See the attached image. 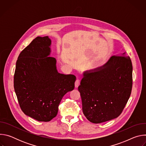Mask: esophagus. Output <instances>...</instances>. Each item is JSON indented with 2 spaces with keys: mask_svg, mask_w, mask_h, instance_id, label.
<instances>
[{
  "mask_svg": "<svg viewBox=\"0 0 146 146\" xmlns=\"http://www.w3.org/2000/svg\"><path fill=\"white\" fill-rule=\"evenodd\" d=\"M80 81L78 78H77L75 82V87L78 88V87L80 86Z\"/></svg>",
  "mask_w": 146,
  "mask_h": 146,
  "instance_id": "obj_1",
  "label": "esophagus"
}]
</instances>
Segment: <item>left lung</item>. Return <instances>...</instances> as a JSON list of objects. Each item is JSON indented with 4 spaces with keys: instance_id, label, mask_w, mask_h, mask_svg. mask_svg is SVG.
Returning a JSON list of instances; mask_svg holds the SVG:
<instances>
[{
    "instance_id": "left-lung-1",
    "label": "left lung",
    "mask_w": 146,
    "mask_h": 146,
    "mask_svg": "<svg viewBox=\"0 0 146 146\" xmlns=\"http://www.w3.org/2000/svg\"><path fill=\"white\" fill-rule=\"evenodd\" d=\"M78 90L83 114L99 123L118 117L130 97L132 64L129 56H112L106 63L82 74Z\"/></svg>"
}]
</instances>
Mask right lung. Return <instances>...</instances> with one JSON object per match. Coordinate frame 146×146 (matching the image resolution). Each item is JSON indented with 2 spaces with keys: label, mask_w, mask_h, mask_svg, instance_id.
Segmentation results:
<instances>
[{
  "label": "right lung",
  "mask_w": 146,
  "mask_h": 146,
  "mask_svg": "<svg viewBox=\"0 0 146 146\" xmlns=\"http://www.w3.org/2000/svg\"><path fill=\"white\" fill-rule=\"evenodd\" d=\"M51 40L35 38L18 56L14 87L24 113L38 121L48 122L57 115L63 96L74 88L73 74L59 73L56 59L50 56Z\"/></svg>",
  "instance_id": "1"
}]
</instances>
